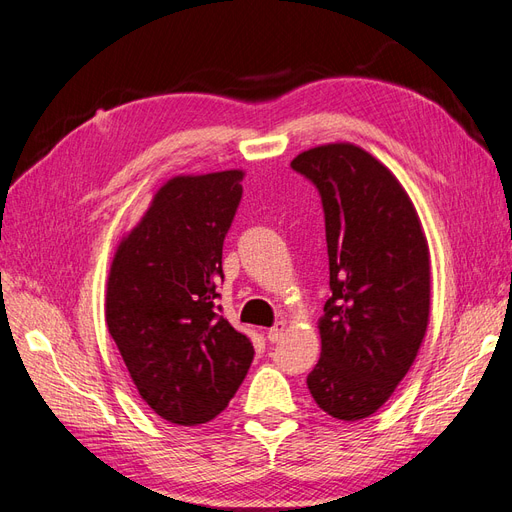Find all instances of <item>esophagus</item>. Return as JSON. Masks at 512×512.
Masks as SVG:
<instances>
[{"label":"esophagus","mask_w":512,"mask_h":512,"mask_svg":"<svg viewBox=\"0 0 512 512\" xmlns=\"http://www.w3.org/2000/svg\"><path fill=\"white\" fill-rule=\"evenodd\" d=\"M284 331H286V322H275L273 327L267 331V339L271 344H275V342H280L282 339V335H284Z\"/></svg>","instance_id":"34e87169"}]
</instances>
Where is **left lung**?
I'll use <instances>...</instances> for the list:
<instances>
[{
	"mask_svg": "<svg viewBox=\"0 0 512 512\" xmlns=\"http://www.w3.org/2000/svg\"><path fill=\"white\" fill-rule=\"evenodd\" d=\"M290 166L320 192L331 275L307 389L333 418L361 421L389 401L423 344L429 245L404 185L359 145H318Z\"/></svg>",
	"mask_w": 512,
	"mask_h": 512,
	"instance_id": "1",
	"label": "left lung"
}]
</instances>
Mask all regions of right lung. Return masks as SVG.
Wrapping results in <instances>:
<instances>
[{
  "label": "right lung",
  "mask_w": 512,
  "mask_h": 512,
  "mask_svg": "<svg viewBox=\"0 0 512 512\" xmlns=\"http://www.w3.org/2000/svg\"><path fill=\"white\" fill-rule=\"evenodd\" d=\"M243 177L220 170L168 179L108 271V333L138 395L168 423L194 427L218 416L254 359L250 339L215 307Z\"/></svg>",
  "instance_id": "obj_1"
}]
</instances>
